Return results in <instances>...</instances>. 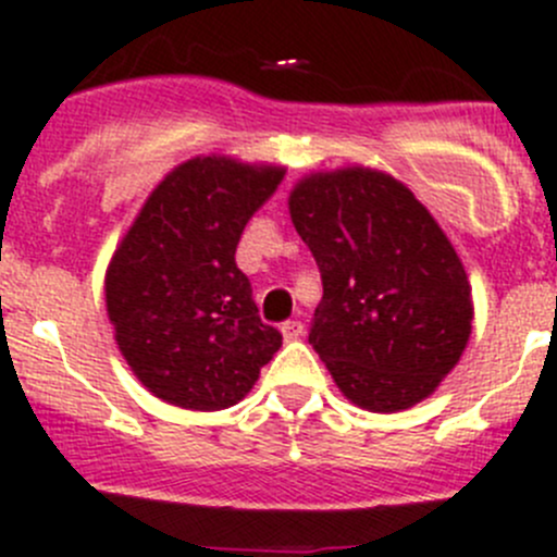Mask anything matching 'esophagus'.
<instances>
[{
	"mask_svg": "<svg viewBox=\"0 0 557 557\" xmlns=\"http://www.w3.org/2000/svg\"><path fill=\"white\" fill-rule=\"evenodd\" d=\"M280 332H283L285 341H299L305 332V326H302V321H285V324L280 326Z\"/></svg>",
	"mask_w": 557,
	"mask_h": 557,
	"instance_id": "obj_1",
	"label": "esophagus"
}]
</instances>
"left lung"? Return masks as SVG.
<instances>
[{"label":"left lung","mask_w":557,"mask_h":557,"mask_svg":"<svg viewBox=\"0 0 557 557\" xmlns=\"http://www.w3.org/2000/svg\"><path fill=\"white\" fill-rule=\"evenodd\" d=\"M288 211L324 285L310 343L343 396L371 412L429 398L472 332L470 283L443 227L371 168L308 175Z\"/></svg>","instance_id":"8db88e82"}]
</instances>
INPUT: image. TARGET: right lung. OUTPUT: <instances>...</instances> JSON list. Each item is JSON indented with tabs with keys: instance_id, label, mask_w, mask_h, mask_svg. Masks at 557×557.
<instances>
[{
	"instance_id": "1",
	"label": "right lung",
	"mask_w": 557,
	"mask_h": 557,
	"mask_svg": "<svg viewBox=\"0 0 557 557\" xmlns=\"http://www.w3.org/2000/svg\"><path fill=\"white\" fill-rule=\"evenodd\" d=\"M285 170L197 156L161 181L109 261L107 313L134 376L195 412L247 396L283 346L263 324L236 247Z\"/></svg>"
}]
</instances>
